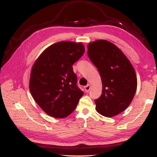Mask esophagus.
I'll return each instance as SVG.
<instances>
[{
  "label": "esophagus",
  "mask_w": 157,
  "mask_h": 157,
  "mask_svg": "<svg viewBox=\"0 0 157 157\" xmlns=\"http://www.w3.org/2000/svg\"><path fill=\"white\" fill-rule=\"evenodd\" d=\"M84 89H85V91L86 92H88L90 90V86L89 84H88L87 86H86L84 87Z\"/></svg>",
  "instance_id": "esophagus-1"
}]
</instances>
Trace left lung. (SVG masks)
<instances>
[{
    "instance_id": "left-lung-1",
    "label": "left lung",
    "mask_w": 157,
    "mask_h": 157,
    "mask_svg": "<svg viewBox=\"0 0 157 157\" xmlns=\"http://www.w3.org/2000/svg\"><path fill=\"white\" fill-rule=\"evenodd\" d=\"M88 55L102 79V94L95 100L96 111L107 117L119 114L128 107L137 89L134 67L117 46L105 40L90 43Z\"/></svg>"
}]
</instances>
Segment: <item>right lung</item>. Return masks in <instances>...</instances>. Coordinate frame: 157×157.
<instances>
[{"label": "right lung", "instance_id": "1", "mask_svg": "<svg viewBox=\"0 0 157 157\" xmlns=\"http://www.w3.org/2000/svg\"><path fill=\"white\" fill-rule=\"evenodd\" d=\"M84 51L82 42H59L46 48L32 66L29 91L40 107L52 117L69 115L84 94L77 86L72 65Z\"/></svg>", "mask_w": 157, "mask_h": 157}]
</instances>
